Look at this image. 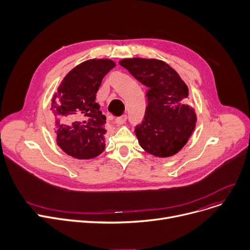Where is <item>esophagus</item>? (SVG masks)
Returning <instances> with one entry per match:
<instances>
[{
  "label": "esophagus",
  "mask_w": 250,
  "mask_h": 250,
  "mask_svg": "<svg viewBox=\"0 0 250 250\" xmlns=\"http://www.w3.org/2000/svg\"><path fill=\"white\" fill-rule=\"evenodd\" d=\"M125 122H126V115H122V116H120V117H117L116 120H115V123H116L118 125H124Z\"/></svg>",
  "instance_id": "1"
}]
</instances>
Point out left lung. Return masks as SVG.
I'll return each mask as SVG.
<instances>
[{"label":"left lung","instance_id":"left-lung-1","mask_svg":"<svg viewBox=\"0 0 250 250\" xmlns=\"http://www.w3.org/2000/svg\"><path fill=\"white\" fill-rule=\"evenodd\" d=\"M120 64L148 88L145 117L135 130L140 146L159 158L177 154L196 123L187 84L161 60L132 58L120 61Z\"/></svg>","mask_w":250,"mask_h":250}]
</instances>
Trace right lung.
<instances>
[{"label":"right lung","mask_w":250,"mask_h":250,"mask_svg":"<svg viewBox=\"0 0 250 250\" xmlns=\"http://www.w3.org/2000/svg\"><path fill=\"white\" fill-rule=\"evenodd\" d=\"M115 65L109 59L81 62L64 76L51 99L57 144L73 158L93 159L105 149L106 117L96 102V93L103 77Z\"/></svg>","instance_id":"obj_1"}]
</instances>
